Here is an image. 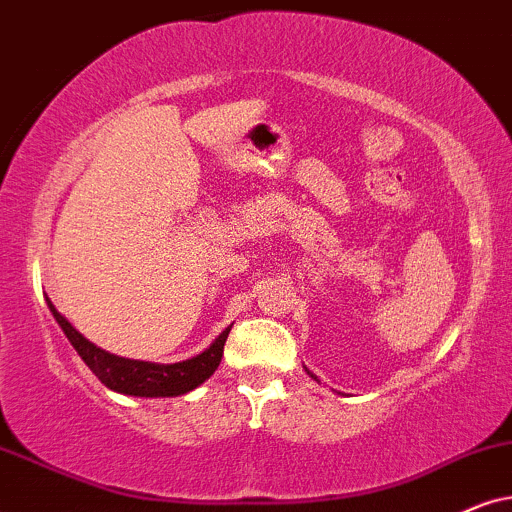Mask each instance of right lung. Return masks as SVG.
I'll list each match as a JSON object with an SVG mask.
<instances>
[{
	"label": "right lung",
	"mask_w": 512,
	"mask_h": 512,
	"mask_svg": "<svg viewBox=\"0 0 512 512\" xmlns=\"http://www.w3.org/2000/svg\"><path fill=\"white\" fill-rule=\"evenodd\" d=\"M47 304L58 326L63 328V333L70 340V345L75 347L84 364L92 368L96 378L111 390L132 394V397H179V394L196 390L200 383H205L217 371L224 354V342L231 331V326L222 331V335L198 357L179 361V364H151V361L115 357L106 349L92 345L82 333H77L70 326L66 316L56 312L51 300H47Z\"/></svg>",
	"instance_id": "obj_1"
}]
</instances>
